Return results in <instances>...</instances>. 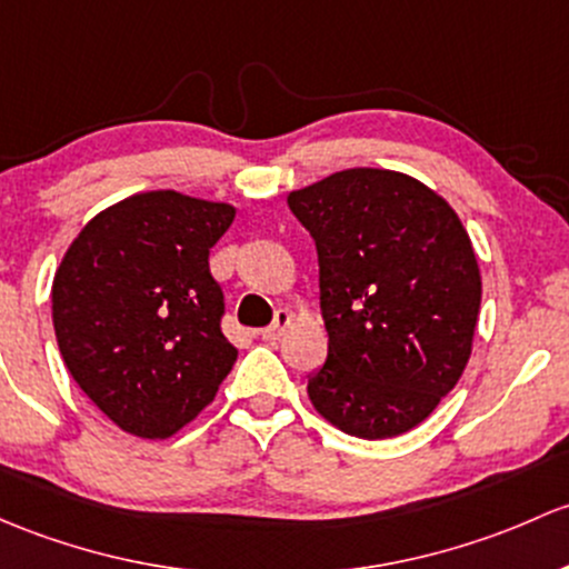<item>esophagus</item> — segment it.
Returning <instances> with one entry per match:
<instances>
[{"label": "esophagus", "instance_id": "1", "mask_svg": "<svg viewBox=\"0 0 569 569\" xmlns=\"http://www.w3.org/2000/svg\"><path fill=\"white\" fill-rule=\"evenodd\" d=\"M289 325H291L289 310H278V313H274L272 325H269L267 330H261V338H264V340H280V338H283V332L289 330Z\"/></svg>", "mask_w": 569, "mask_h": 569}]
</instances>
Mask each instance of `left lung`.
<instances>
[{
	"label": "left lung",
	"instance_id": "obj_1",
	"mask_svg": "<svg viewBox=\"0 0 569 569\" xmlns=\"http://www.w3.org/2000/svg\"><path fill=\"white\" fill-rule=\"evenodd\" d=\"M289 209L319 250L327 362L313 409L357 439H392L428 420L471 357L482 278L456 209L420 179L346 169Z\"/></svg>",
	"mask_w": 569,
	"mask_h": 569
}]
</instances>
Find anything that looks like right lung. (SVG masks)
<instances>
[{
	"mask_svg": "<svg viewBox=\"0 0 569 569\" xmlns=\"http://www.w3.org/2000/svg\"><path fill=\"white\" fill-rule=\"evenodd\" d=\"M237 209L177 190L128 196L70 242L51 286L59 351L76 385L139 439L193 422L237 362L220 332L209 248Z\"/></svg>",
	"mask_w": 569,
	"mask_h": 569,
	"instance_id": "right-lung-1",
	"label": "right lung"
}]
</instances>
